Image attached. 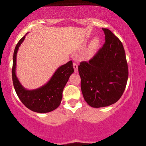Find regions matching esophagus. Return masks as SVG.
Returning <instances> with one entry per match:
<instances>
[{"mask_svg":"<svg viewBox=\"0 0 146 146\" xmlns=\"http://www.w3.org/2000/svg\"><path fill=\"white\" fill-rule=\"evenodd\" d=\"M73 67H74V69L75 72H78V64L76 63H74Z\"/></svg>","mask_w":146,"mask_h":146,"instance_id":"1","label":"esophagus"}]
</instances>
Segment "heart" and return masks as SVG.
<instances>
[{
  "label": "heart",
  "mask_w": 146,
  "mask_h": 146,
  "mask_svg": "<svg viewBox=\"0 0 146 146\" xmlns=\"http://www.w3.org/2000/svg\"><path fill=\"white\" fill-rule=\"evenodd\" d=\"M98 44H99V41H98V39L97 38L94 39V40L92 41L91 44H90L89 48H88L86 52H85V57H86V58H90V57L93 56L96 48H98Z\"/></svg>",
  "instance_id": "1"
}]
</instances>
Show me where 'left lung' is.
Wrapping results in <instances>:
<instances>
[{
  "mask_svg": "<svg viewBox=\"0 0 146 146\" xmlns=\"http://www.w3.org/2000/svg\"><path fill=\"white\" fill-rule=\"evenodd\" d=\"M102 29L105 35L103 48L89 62H82L78 66L83 96L94 108L107 107L119 101L129 74L121 41L109 29Z\"/></svg>",
  "mask_w": 146,
  "mask_h": 146,
  "instance_id": "8db88e82",
  "label": "left lung"
}]
</instances>
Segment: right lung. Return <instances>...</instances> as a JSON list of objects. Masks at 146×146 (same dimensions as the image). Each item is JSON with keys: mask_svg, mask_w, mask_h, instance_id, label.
I'll list each match as a JSON object with an SVG mask.
<instances>
[{"mask_svg": "<svg viewBox=\"0 0 146 146\" xmlns=\"http://www.w3.org/2000/svg\"><path fill=\"white\" fill-rule=\"evenodd\" d=\"M26 35L20 39L14 51L12 68L13 86L21 101L30 110L39 113L51 112L61 103L62 92L70 76L74 72L72 62L69 61L60 66L50 80L43 86L33 90L26 89L21 84L16 75L17 54Z\"/></svg>", "mask_w": 146, "mask_h": 146, "instance_id": "1", "label": "right lung"}]
</instances>
